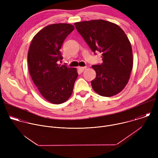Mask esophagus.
Listing matches in <instances>:
<instances>
[{
	"label": "esophagus",
	"mask_w": 158,
	"mask_h": 158,
	"mask_svg": "<svg viewBox=\"0 0 158 158\" xmlns=\"http://www.w3.org/2000/svg\"><path fill=\"white\" fill-rule=\"evenodd\" d=\"M86 69V67H78V69L80 72L82 73Z\"/></svg>",
	"instance_id": "obj_1"
}]
</instances>
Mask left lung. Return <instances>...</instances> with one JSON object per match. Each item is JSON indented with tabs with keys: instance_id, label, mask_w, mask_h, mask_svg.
Instances as JSON below:
<instances>
[{
	"instance_id": "1",
	"label": "left lung",
	"mask_w": 158,
	"mask_h": 158,
	"mask_svg": "<svg viewBox=\"0 0 158 158\" xmlns=\"http://www.w3.org/2000/svg\"><path fill=\"white\" fill-rule=\"evenodd\" d=\"M74 26L91 50L102 53L103 62L92 65L96 73L91 81L94 91L104 97L118 94L127 84L133 66L126 34L117 24L101 19L76 22Z\"/></svg>"
}]
</instances>
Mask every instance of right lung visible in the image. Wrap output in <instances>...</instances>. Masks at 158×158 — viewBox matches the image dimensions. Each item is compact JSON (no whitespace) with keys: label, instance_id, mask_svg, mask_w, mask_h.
Listing matches in <instances>:
<instances>
[{"label":"right lung","instance_id":"1","mask_svg":"<svg viewBox=\"0 0 158 158\" xmlns=\"http://www.w3.org/2000/svg\"><path fill=\"white\" fill-rule=\"evenodd\" d=\"M74 27L54 24L45 27L33 37L27 61L31 78L41 95L49 102L60 104L72 95L78 76L76 68L58 64L62 60V44Z\"/></svg>","mask_w":158,"mask_h":158}]
</instances>
